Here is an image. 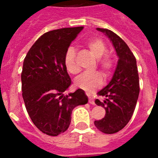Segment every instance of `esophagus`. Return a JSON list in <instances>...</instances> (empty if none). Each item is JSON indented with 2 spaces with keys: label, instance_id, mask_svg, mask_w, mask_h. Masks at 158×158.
Wrapping results in <instances>:
<instances>
[{
  "label": "esophagus",
  "instance_id": "obj_1",
  "mask_svg": "<svg viewBox=\"0 0 158 158\" xmlns=\"http://www.w3.org/2000/svg\"><path fill=\"white\" fill-rule=\"evenodd\" d=\"M89 104H95V102H94V100H93V99L92 96H89Z\"/></svg>",
  "mask_w": 158,
  "mask_h": 158
}]
</instances>
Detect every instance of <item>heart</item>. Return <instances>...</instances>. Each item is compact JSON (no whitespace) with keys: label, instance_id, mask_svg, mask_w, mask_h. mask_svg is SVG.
<instances>
[{"label":"heart","instance_id":"obj_1","mask_svg":"<svg viewBox=\"0 0 158 158\" xmlns=\"http://www.w3.org/2000/svg\"><path fill=\"white\" fill-rule=\"evenodd\" d=\"M86 47L89 53L98 60V66L101 69L104 76L105 77H109L112 70L114 61L111 55L105 54L107 51L105 43L101 40L94 39L88 42ZM65 65L67 70L72 74H77L79 72V67L76 61V54L73 48H69L65 53ZM102 83L103 77L98 72L93 73H83L76 79V85L77 87L88 93H91L97 88L100 87Z\"/></svg>","mask_w":158,"mask_h":158}]
</instances>
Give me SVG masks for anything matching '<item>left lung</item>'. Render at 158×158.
<instances>
[{"instance_id":"1","label":"left lung","mask_w":158,"mask_h":158,"mask_svg":"<svg viewBox=\"0 0 158 158\" xmlns=\"http://www.w3.org/2000/svg\"><path fill=\"white\" fill-rule=\"evenodd\" d=\"M96 30L109 39L118 60L111 81L98 92L105 100H95L96 104L105 109L106 114L94 124L103 133L114 134L126 126L133 115L140 90L139 73L136 58L127 43L111 31L99 27Z\"/></svg>"}]
</instances>
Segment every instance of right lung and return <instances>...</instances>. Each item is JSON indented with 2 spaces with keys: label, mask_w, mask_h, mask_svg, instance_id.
<instances>
[{
  "label": "right lung",
  "mask_w": 158,
  "mask_h": 158,
  "mask_svg": "<svg viewBox=\"0 0 158 158\" xmlns=\"http://www.w3.org/2000/svg\"><path fill=\"white\" fill-rule=\"evenodd\" d=\"M84 27L48 31L33 44L23 64L22 96L33 123L43 133L57 136L68 129L73 109L88 103L81 89L64 96L72 81L65 55Z\"/></svg>",
  "instance_id": "right-lung-1"
}]
</instances>
